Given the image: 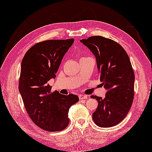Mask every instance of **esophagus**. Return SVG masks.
Segmentation results:
<instances>
[{"instance_id":"34e87169","label":"esophagus","mask_w":152,"mask_h":152,"mask_svg":"<svg viewBox=\"0 0 152 152\" xmlns=\"http://www.w3.org/2000/svg\"><path fill=\"white\" fill-rule=\"evenodd\" d=\"M87 98H88L87 96H85V95H80L79 96L80 100H86V99H87Z\"/></svg>"}]
</instances>
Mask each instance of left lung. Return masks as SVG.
Here are the masks:
<instances>
[{"label": "left lung", "instance_id": "obj_1", "mask_svg": "<svg viewBox=\"0 0 152 152\" xmlns=\"http://www.w3.org/2000/svg\"><path fill=\"white\" fill-rule=\"evenodd\" d=\"M80 42L94 55L101 84L107 90L104 98L91 96L98 102L94 122L102 128L117 125L126 116L134 96L135 76L128 55L119 44L101 36Z\"/></svg>", "mask_w": 152, "mask_h": 152}]
</instances>
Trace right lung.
Returning a JSON list of instances; mask_svg holds the SVG:
<instances>
[{
    "label": "right lung",
    "mask_w": 152,
    "mask_h": 152,
    "mask_svg": "<svg viewBox=\"0 0 152 152\" xmlns=\"http://www.w3.org/2000/svg\"><path fill=\"white\" fill-rule=\"evenodd\" d=\"M74 39L49 40L36 44L21 63L19 92L27 113L36 125L48 132L61 131L68 125L69 108L78 96L50 92L47 82L56 78L63 57Z\"/></svg>",
    "instance_id": "add662e5"
}]
</instances>
